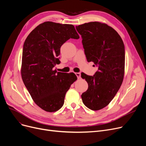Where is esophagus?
Returning <instances> with one entry per match:
<instances>
[{
    "label": "esophagus",
    "instance_id": "obj_1",
    "mask_svg": "<svg viewBox=\"0 0 146 146\" xmlns=\"http://www.w3.org/2000/svg\"><path fill=\"white\" fill-rule=\"evenodd\" d=\"M75 74L76 75L78 79H80V73H75Z\"/></svg>",
    "mask_w": 146,
    "mask_h": 146
}]
</instances>
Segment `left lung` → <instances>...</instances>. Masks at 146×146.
<instances>
[{
    "label": "left lung",
    "mask_w": 146,
    "mask_h": 146,
    "mask_svg": "<svg viewBox=\"0 0 146 146\" xmlns=\"http://www.w3.org/2000/svg\"><path fill=\"white\" fill-rule=\"evenodd\" d=\"M81 35L88 62H93L98 70L94 76L81 73L88 84L82 94L84 104L99 110L108 105L121 86L125 70V46L117 31L104 23L90 22L76 26Z\"/></svg>",
    "instance_id": "8db88e82"
}]
</instances>
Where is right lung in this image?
I'll list each match as a JSON object with an SVG mask.
<instances>
[{"mask_svg": "<svg viewBox=\"0 0 146 146\" xmlns=\"http://www.w3.org/2000/svg\"><path fill=\"white\" fill-rule=\"evenodd\" d=\"M79 36L72 24L44 22L29 35L23 49L21 77L35 103L43 110L54 112L64 104L67 91L77 80L73 73L56 72L61 46Z\"/></svg>", "mask_w": 146, "mask_h": 146, "instance_id": "add662e5", "label": "right lung"}]
</instances>
